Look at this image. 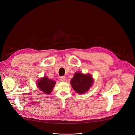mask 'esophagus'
Segmentation results:
<instances>
[{
    "mask_svg": "<svg viewBox=\"0 0 135 135\" xmlns=\"http://www.w3.org/2000/svg\"><path fill=\"white\" fill-rule=\"evenodd\" d=\"M60 79H61V81L62 82H64L65 80H66V77H65V76H61Z\"/></svg>",
    "mask_w": 135,
    "mask_h": 135,
    "instance_id": "obj_1",
    "label": "esophagus"
}]
</instances>
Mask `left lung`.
I'll return each instance as SVG.
<instances>
[{"instance_id": "1", "label": "left lung", "mask_w": 135, "mask_h": 135, "mask_svg": "<svg viewBox=\"0 0 135 135\" xmlns=\"http://www.w3.org/2000/svg\"><path fill=\"white\" fill-rule=\"evenodd\" d=\"M71 85L75 91L78 94H84L88 91L94 83L92 76L89 74H84L75 73L71 79Z\"/></svg>"}]
</instances>
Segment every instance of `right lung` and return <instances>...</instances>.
Listing matches in <instances>:
<instances>
[{"label":"right lung","instance_id":"right-lung-1","mask_svg":"<svg viewBox=\"0 0 135 135\" xmlns=\"http://www.w3.org/2000/svg\"><path fill=\"white\" fill-rule=\"evenodd\" d=\"M55 85V81L49 79L45 76L38 80L37 82V86L38 88L43 93L46 94H50L51 93Z\"/></svg>","mask_w":135,"mask_h":135}]
</instances>
